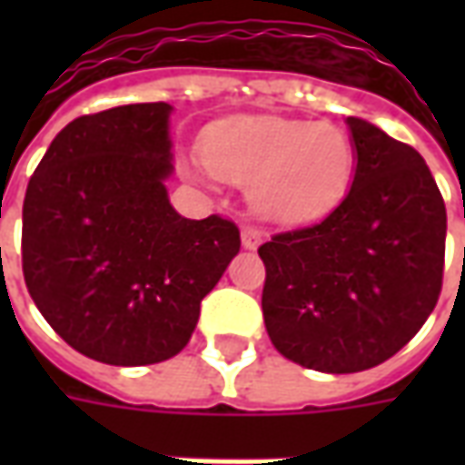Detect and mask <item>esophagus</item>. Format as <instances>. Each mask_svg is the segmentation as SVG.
Returning a JSON list of instances; mask_svg holds the SVG:
<instances>
[{
    "mask_svg": "<svg viewBox=\"0 0 465 465\" xmlns=\"http://www.w3.org/2000/svg\"><path fill=\"white\" fill-rule=\"evenodd\" d=\"M242 243L243 249H256L259 243H262V232H256V229H252V226H246L242 232Z\"/></svg>",
    "mask_w": 465,
    "mask_h": 465,
    "instance_id": "obj_1",
    "label": "esophagus"
}]
</instances>
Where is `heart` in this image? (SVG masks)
Here are the masks:
<instances>
[{
    "label": "heart",
    "instance_id": "obj_1",
    "mask_svg": "<svg viewBox=\"0 0 465 465\" xmlns=\"http://www.w3.org/2000/svg\"><path fill=\"white\" fill-rule=\"evenodd\" d=\"M353 143L333 124L242 116L203 139V172L249 186V199L279 222L329 212L353 173Z\"/></svg>",
    "mask_w": 465,
    "mask_h": 465
}]
</instances>
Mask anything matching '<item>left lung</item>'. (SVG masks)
Returning a JSON list of instances; mask_svg holds the SVG:
<instances>
[{
    "label": "left lung",
    "mask_w": 465,
    "mask_h": 465,
    "mask_svg": "<svg viewBox=\"0 0 465 465\" xmlns=\"http://www.w3.org/2000/svg\"><path fill=\"white\" fill-rule=\"evenodd\" d=\"M346 124L356 172L343 202L259 246L272 343L323 373L399 353L439 302L446 256V203L423 156L363 119Z\"/></svg>",
    "instance_id": "8db88e82"
}]
</instances>
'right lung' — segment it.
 Segmentation results:
<instances>
[{"label": "right lung", "instance_id": "right-lung-1", "mask_svg": "<svg viewBox=\"0 0 465 465\" xmlns=\"http://www.w3.org/2000/svg\"><path fill=\"white\" fill-rule=\"evenodd\" d=\"M169 114L166 102H149L79 116L26 186L29 296L72 349L112 366L176 356L242 249L233 222L183 219L169 203Z\"/></svg>", "mask_w": 465, "mask_h": 465}]
</instances>
